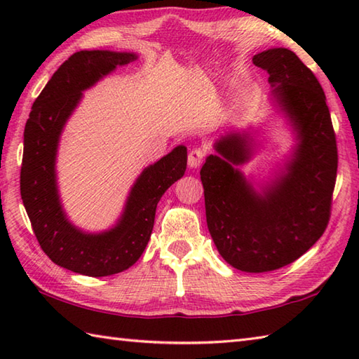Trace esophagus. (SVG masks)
I'll use <instances>...</instances> for the list:
<instances>
[{"instance_id": "obj_1", "label": "esophagus", "mask_w": 359, "mask_h": 359, "mask_svg": "<svg viewBox=\"0 0 359 359\" xmlns=\"http://www.w3.org/2000/svg\"><path fill=\"white\" fill-rule=\"evenodd\" d=\"M205 156H207V152H205L202 148L191 149V151H189V154H188V165L191 166V168L201 166Z\"/></svg>"}]
</instances>
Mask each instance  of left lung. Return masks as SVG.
<instances>
[{"label":"left lung","instance_id":"8db88e82","mask_svg":"<svg viewBox=\"0 0 359 359\" xmlns=\"http://www.w3.org/2000/svg\"><path fill=\"white\" fill-rule=\"evenodd\" d=\"M253 63L269 72L273 97L297 135L293 158L262 193L234 165L250 158L248 134L230 133L201 170L205 211L220 256L247 273L294 262L321 238L330 220L338 148L325 94L315 74L285 48L264 50Z\"/></svg>","mask_w":359,"mask_h":359}]
</instances>
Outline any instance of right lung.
Masks as SVG:
<instances>
[{"label":"right lung","instance_id":"right-lung-1","mask_svg":"<svg viewBox=\"0 0 359 359\" xmlns=\"http://www.w3.org/2000/svg\"><path fill=\"white\" fill-rule=\"evenodd\" d=\"M135 58L129 52H75L36 97L25 128L20 189L36 241L53 264L93 278L125 271L139 261L151 238L160 197L187 170V148L182 144L144 168L121 219L109 231L83 233L65 215L57 189L55 156L66 120L83 90Z\"/></svg>","mask_w":359,"mask_h":359}]
</instances>
